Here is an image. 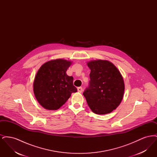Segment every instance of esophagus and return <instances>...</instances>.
Masks as SVG:
<instances>
[{"instance_id":"34e87169","label":"esophagus","mask_w":157,"mask_h":157,"mask_svg":"<svg viewBox=\"0 0 157 157\" xmlns=\"http://www.w3.org/2000/svg\"><path fill=\"white\" fill-rule=\"evenodd\" d=\"M78 91L80 93H81L82 92V87H78Z\"/></svg>"}]
</instances>
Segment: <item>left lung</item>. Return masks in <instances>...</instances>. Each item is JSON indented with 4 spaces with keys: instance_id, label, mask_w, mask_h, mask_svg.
Masks as SVG:
<instances>
[{
    "instance_id": "obj_1",
    "label": "left lung",
    "mask_w": 157,
    "mask_h": 157,
    "mask_svg": "<svg viewBox=\"0 0 157 157\" xmlns=\"http://www.w3.org/2000/svg\"><path fill=\"white\" fill-rule=\"evenodd\" d=\"M88 66L90 69V81L83 95L94 113H109L119 106L123 98L125 85L122 76L108 60H92Z\"/></svg>"
}]
</instances>
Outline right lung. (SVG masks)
I'll list each match as a JSON object with an SVG mask.
<instances>
[{
    "label": "right lung",
    "mask_w": 157,
    "mask_h": 157,
    "mask_svg": "<svg viewBox=\"0 0 157 157\" xmlns=\"http://www.w3.org/2000/svg\"><path fill=\"white\" fill-rule=\"evenodd\" d=\"M71 62L64 59L52 60L44 63L33 82V92L39 103L48 110H56L64 104L77 89L74 78L67 71Z\"/></svg>",
    "instance_id": "obj_1"
}]
</instances>
